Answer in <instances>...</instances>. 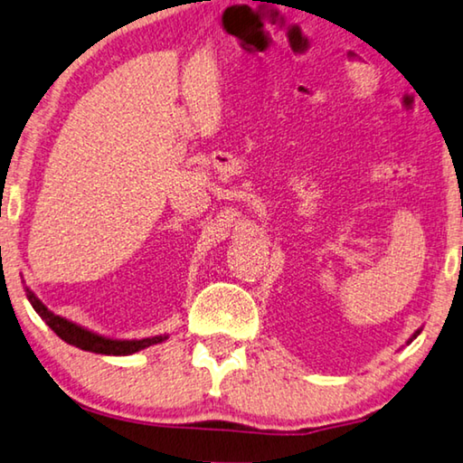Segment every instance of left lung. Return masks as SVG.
I'll use <instances>...</instances> for the list:
<instances>
[{"instance_id":"8db88e82","label":"left lung","mask_w":463,"mask_h":463,"mask_svg":"<svg viewBox=\"0 0 463 463\" xmlns=\"http://www.w3.org/2000/svg\"><path fill=\"white\" fill-rule=\"evenodd\" d=\"M420 332H422V329H416V332L412 334V337H410V340H408V344H410V342H412V340H414V337H416L418 334H420Z\"/></svg>"}]
</instances>
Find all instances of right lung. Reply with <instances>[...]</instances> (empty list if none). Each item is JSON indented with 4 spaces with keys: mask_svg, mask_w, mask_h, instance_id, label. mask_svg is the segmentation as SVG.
Masks as SVG:
<instances>
[{
    "mask_svg": "<svg viewBox=\"0 0 463 463\" xmlns=\"http://www.w3.org/2000/svg\"><path fill=\"white\" fill-rule=\"evenodd\" d=\"M26 297L31 300L33 309L41 315V319L53 329V332L61 337L63 342L71 344L80 350L94 352V354H107V356H128L134 354L154 344L165 342L168 335H152V337H142V340H113V337L100 335L97 332H90L82 326L73 324V321L61 317V315H55L51 309L43 305V300L34 295V292L26 286Z\"/></svg>",
    "mask_w": 463,
    "mask_h": 463,
    "instance_id": "add662e5",
    "label": "right lung"
}]
</instances>
